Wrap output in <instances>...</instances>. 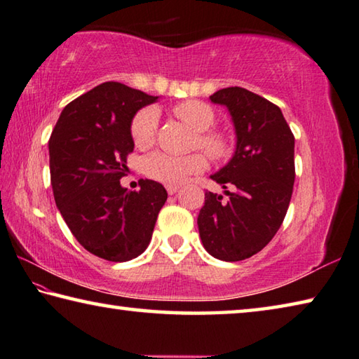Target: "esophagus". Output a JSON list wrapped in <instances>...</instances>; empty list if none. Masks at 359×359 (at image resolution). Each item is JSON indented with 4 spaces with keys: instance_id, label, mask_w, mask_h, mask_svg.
Returning <instances> with one entry per match:
<instances>
[{
    "instance_id": "esophagus-1",
    "label": "esophagus",
    "mask_w": 359,
    "mask_h": 359,
    "mask_svg": "<svg viewBox=\"0 0 359 359\" xmlns=\"http://www.w3.org/2000/svg\"><path fill=\"white\" fill-rule=\"evenodd\" d=\"M167 192L170 194V196H173V194H176L178 192V189H180V186H176V184H167Z\"/></svg>"
}]
</instances>
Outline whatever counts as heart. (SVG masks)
Segmentation results:
<instances>
[{
  "label": "heart",
  "mask_w": 359,
  "mask_h": 359,
  "mask_svg": "<svg viewBox=\"0 0 359 359\" xmlns=\"http://www.w3.org/2000/svg\"><path fill=\"white\" fill-rule=\"evenodd\" d=\"M173 113L186 126L197 132L194 147H198L212 161L227 159L231 153V142L227 134L212 130L216 121L215 110L200 100H183L173 107ZM159 126V110L156 107H144L137 113L130 123L132 142L137 148L148 149L154 144ZM206 165L205 157L200 153L189 156H172L167 153H154L144 161V172L148 176L165 184H180L191 175L200 173Z\"/></svg>",
  "instance_id": "b5f03b06"
}]
</instances>
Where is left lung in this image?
Listing matches in <instances>:
<instances>
[{
    "label": "left lung",
    "instance_id": "8db88e82",
    "mask_svg": "<svg viewBox=\"0 0 359 359\" xmlns=\"http://www.w3.org/2000/svg\"><path fill=\"white\" fill-rule=\"evenodd\" d=\"M225 105L235 126L236 149L227 165L211 175L225 191L205 192L197 219L208 252L224 262L249 259L278 233L294 183V137L278 105L240 86L210 96Z\"/></svg>",
    "mask_w": 359,
    "mask_h": 359
}]
</instances>
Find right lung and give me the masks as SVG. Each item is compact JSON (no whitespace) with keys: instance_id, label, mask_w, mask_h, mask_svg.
<instances>
[{"instance_id":"right-lung-1","label":"right lung","mask_w":359,"mask_h":359,"mask_svg":"<svg viewBox=\"0 0 359 359\" xmlns=\"http://www.w3.org/2000/svg\"><path fill=\"white\" fill-rule=\"evenodd\" d=\"M157 96L105 81L69 102L48 142L55 203L81 246L109 262H128L148 248L167 191L153 180L140 189L119 183L134 151L130 123Z\"/></svg>"}]
</instances>
